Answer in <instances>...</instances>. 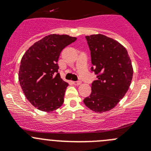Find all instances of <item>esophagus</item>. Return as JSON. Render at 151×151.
Segmentation results:
<instances>
[{
  "mask_svg": "<svg viewBox=\"0 0 151 151\" xmlns=\"http://www.w3.org/2000/svg\"><path fill=\"white\" fill-rule=\"evenodd\" d=\"M73 83L76 85H79L81 84V81H80V80H78V81H74L73 82Z\"/></svg>",
  "mask_w": 151,
  "mask_h": 151,
  "instance_id": "esophagus-1",
  "label": "esophagus"
}]
</instances>
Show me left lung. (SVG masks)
<instances>
[{"instance_id": "left-lung-1", "label": "left lung", "mask_w": 151, "mask_h": 151, "mask_svg": "<svg viewBox=\"0 0 151 151\" xmlns=\"http://www.w3.org/2000/svg\"><path fill=\"white\" fill-rule=\"evenodd\" d=\"M91 51V71L98 80L83 102L91 110L104 112L115 107L127 92L133 76L127 50L119 42L101 34L86 36Z\"/></svg>"}]
</instances>
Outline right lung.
<instances>
[{
  "instance_id": "obj_1",
  "label": "right lung",
  "mask_w": 151,
  "mask_h": 151,
  "mask_svg": "<svg viewBox=\"0 0 151 151\" xmlns=\"http://www.w3.org/2000/svg\"><path fill=\"white\" fill-rule=\"evenodd\" d=\"M76 40L68 35H49L32 45L22 58L19 85L37 109L52 112L63 104L68 84L60 77L58 61L63 49Z\"/></svg>"
}]
</instances>
